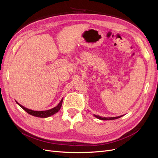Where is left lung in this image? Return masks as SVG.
<instances>
[{"label":"left lung","instance_id":"obj_1","mask_svg":"<svg viewBox=\"0 0 158 158\" xmlns=\"http://www.w3.org/2000/svg\"><path fill=\"white\" fill-rule=\"evenodd\" d=\"M94 117H95L96 118H98V119H100V120H104V121H107V120H114V119H117L120 118L121 117H123V115H121V116H118V117H100L99 115H95V114H94Z\"/></svg>","mask_w":158,"mask_h":158}]
</instances>
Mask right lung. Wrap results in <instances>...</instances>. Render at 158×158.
<instances>
[{
    "label": "right lung",
    "instance_id": "obj_1",
    "mask_svg": "<svg viewBox=\"0 0 158 158\" xmlns=\"http://www.w3.org/2000/svg\"><path fill=\"white\" fill-rule=\"evenodd\" d=\"M63 98H62V99L60 100V102H59V103L57 105V106L53 108H52L51 109L49 110H46V111H33V110L27 109L25 107H23L22 105H20L19 103H18L16 101V103L19 106H20L24 111H26L28 114H31L32 116L34 117H41V118H46V117H49L50 116H52V114H54L55 113H56L58 112L60 109L61 108L62 106V103H63Z\"/></svg>",
    "mask_w": 158,
    "mask_h": 158
}]
</instances>
